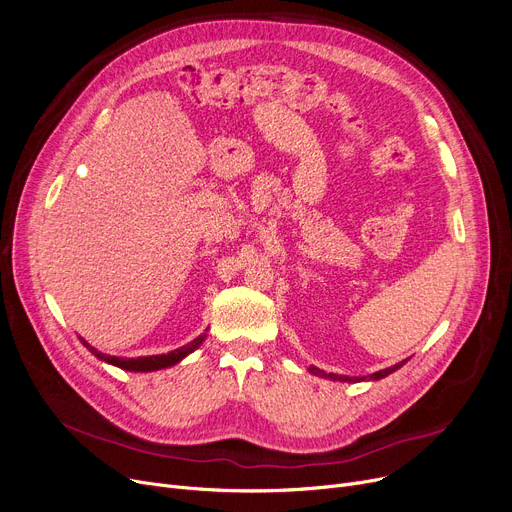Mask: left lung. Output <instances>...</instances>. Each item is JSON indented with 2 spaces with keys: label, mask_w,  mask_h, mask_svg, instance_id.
Segmentation results:
<instances>
[{
  "label": "left lung",
  "mask_w": 512,
  "mask_h": 512,
  "mask_svg": "<svg viewBox=\"0 0 512 512\" xmlns=\"http://www.w3.org/2000/svg\"><path fill=\"white\" fill-rule=\"evenodd\" d=\"M402 365H405V361H400V363H396V365H392V367H388V369L375 371V373H371V375H369V380H380V378H386V375H390L392 371H396V369H398V367H402ZM309 371H311V373H315V375H321V378H330V380H342V382H355V380L348 378V375H336V373H330V375H326L324 371L317 369V367H309ZM365 378H367V375H365Z\"/></svg>",
  "instance_id": "8db88e82"
}]
</instances>
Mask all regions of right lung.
<instances>
[{"label": "right lung", "instance_id": "add662e5", "mask_svg": "<svg viewBox=\"0 0 512 512\" xmlns=\"http://www.w3.org/2000/svg\"><path fill=\"white\" fill-rule=\"evenodd\" d=\"M205 336H207V334L197 336L193 342H188V344L176 348V351H172V353H168V355H151V357H139V359H122V357L103 355L101 351H97V348H93V346H91L89 342H85L83 338H80V342H83L97 359H101V361H105V363H112V365H116V367H120V369H126V371H155V369L172 367V365H176L178 361H182L188 353H193L195 348L201 346V342L205 340Z\"/></svg>", "mask_w": 512, "mask_h": 512}]
</instances>
